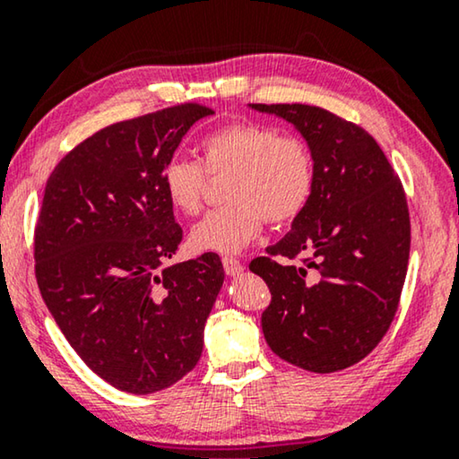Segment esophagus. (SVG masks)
Segmentation results:
<instances>
[{"label":"esophagus","mask_w":459,"mask_h":459,"mask_svg":"<svg viewBox=\"0 0 459 459\" xmlns=\"http://www.w3.org/2000/svg\"><path fill=\"white\" fill-rule=\"evenodd\" d=\"M221 263H223V269L228 275H240L244 269L240 259H236V256H223Z\"/></svg>","instance_id":"1"}]
</instances>
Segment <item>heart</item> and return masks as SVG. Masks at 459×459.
I'll return each mask as SVG.
<instances>
[{"label":"heart","instance_id":"obj_1","mask_svg":"<svg viewBox=\"0 0 459 459\" xmlns=\"http://www.w3.org/2000/svg\"><path fill=\"white\" fill-rule=\"evenodd\" d=\"M203 162L171 159L162 169V190L175 211H203L209 175L228 178V204L192 230L190 244L206 253H240L263 225H286L303 215L316 190V160L303 137L272 125L242 121L212 131L200 143Z\"/></svg>","mask_w":459,"mask_h":459}]
</instances>
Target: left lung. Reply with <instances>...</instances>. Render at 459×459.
I'll return each instance as SVG.
<instances>
[{
	"instance_id": "obj_1",
	"label": "left lung",
	"mask_w": 459,
	"mask_h": 459,
	"mask_svg": "<svg viewBox=\"0 0 459 459\" xmlns=\"http://www.w3.org/2000/svg\"><path fill=\"white\" fill-rule=\"evenodd\" d=\"M292 123L316 160V190L292 231L250 261L272 292L265 341L317 374L351 368L391 328L410 261L401 179L359 125L307 104H253Z\"/></svg>"
}]
</instances>
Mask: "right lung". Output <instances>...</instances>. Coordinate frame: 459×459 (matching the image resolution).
I'll use <instances>...</instances> for the list:
<instances>
[{
  "label": "right lung",
  "instance_id": "right-lung-1",
  "mask_svg": "<svg viewBox=\"0 0 459 459\" xmlns=\"http://www.w3.org/2000/svg\"><path fill=\"white\" fill-rule=\"evenodd\" d=\"M209 106L184 102L100 129L49 175L35 225V278L91 372L148 394L184 378L225 272L217 253L167 265L184 230L162 169Z\"/></svg>",
  "mask_w": 459,
  "mask_h": 459
}]
</instances>
